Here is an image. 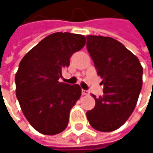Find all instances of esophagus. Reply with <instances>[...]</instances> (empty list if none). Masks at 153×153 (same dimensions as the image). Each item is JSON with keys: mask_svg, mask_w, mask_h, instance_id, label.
<instances>
[{"mask_svg": "<svg viewBox=\"0 0 153 153\" xmlns=\"http://www.w3.org/2000/svg\"><path fill=\"white\" fill-rule=\"evenodd\" d=\"M81 93H82V95H84V96H87V95L89 94V92H88V90H85V89H82V90H81Z\"/></svg>", "mask_w": 153, "mask_h": 153, "instance_id": "34e87169", "label": "esophagus"}]
</instances>
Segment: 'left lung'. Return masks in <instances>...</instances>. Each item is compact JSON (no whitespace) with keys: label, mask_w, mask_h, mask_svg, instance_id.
Masks as SVG:
<instances>
[{"label":"left lung","mask_w":153,"mask_h":153,"mask_svg":"<svg viewBox=\"0 0 153 153\" xmlns=\"http://www.w3.org/2000/svg\"><path fill=\"white\" fill-rule=\"evenodd\" d=\"M87 48L104 85L103 97L92 95L96 105L87 118L96 130L111 132L128 120L137 105L143 67L131 51L111 37L88 35Z\"/></svg>","instance_id":"8db88e82"}]
</instances>
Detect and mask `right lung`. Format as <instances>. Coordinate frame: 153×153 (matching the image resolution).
I'll return each mask as SVG.
<instances>
[{
	"label": "right lung",
	"mask_w": 153,
	"mask_h": 153,
	"mask_svg": "<svg viewBox=\"0 0 153 153\" xmlns=\"http://www.w3.org/2000/svg\"><path fill=\"white\" fill-rule=\"evenodd\" d=\"M86 43V37L55 33L42 40L21 60L16 74V95L21 110L38 132L53 136L64 131L72 107L81 96L78 84L58 81L70 57Z\"/></svg>",
	"instance_id": "obj_1"
}]
</instances>
